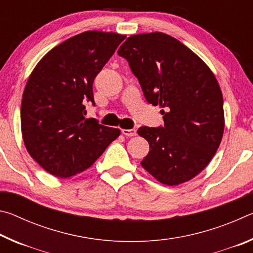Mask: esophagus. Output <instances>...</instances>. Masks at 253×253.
<instances>
[{
	"instance_id": "obj_1",
	"label": "esophagus",
	"mask_w": 253,
	"mask_h": 253,
	"mask_svg": "<svg viewBox=\"0 0 253 253\" xmlns=\"http://www.w3.org/2000/svg\"><path fill=\"white\" fill-rule=\"evenodd\" d=\"M122 132L125 136H127V137H132V136H136V130L135 129H123L122 130Z\"/></svg>"
}]
</instances>
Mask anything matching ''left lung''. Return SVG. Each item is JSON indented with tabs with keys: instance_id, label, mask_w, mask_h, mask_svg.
Masks as SVG:
<instances>
[{
	"instance_id": "obj_1",
	"label": "left lung",
	"mask_w": 253,
	"mask_h": 253,
	"mask_svg": "<svg viewBox=\"0 0 253 253\" xmlns=\"http://www.w3.org/2000/svg\"><path fill=\"white\" fill-rule=\"evenodd\" d=\"M146 100L160 105L164 127L138 128L149 144L143 168L165 185L190 181L207 168L224 131L223 97L209 66L162 32L134 34L121 45Z\"/></svg>"
}]
</instances>
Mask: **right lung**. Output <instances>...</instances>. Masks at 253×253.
<instances>
[{
  "label": "right lung",
  "mask_w": 253,
  "mask_h": 253,
  "mask_svg": "<svg viewBox=\"0 0 253 253\" xmlns=\"http://www.w3.org/2000/svg\"><path fill=\"white\" fill-rule=\"evenodd\" d=\"M126 36L85 31L54 46L34 67L21 104L22 138L51 175L74 176L90 168L121 129L84 118L92 84Z\"/></svg>",
  "instance_id": "obj_1"
}]
</instances>
